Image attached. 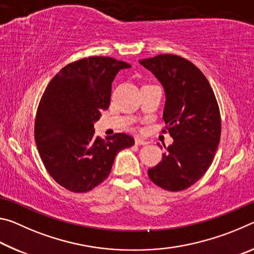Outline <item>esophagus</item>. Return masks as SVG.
Segmentation results:
<instances>
[{
  "label": "esophagus",
  "instance_id": "esophagus-1",
  "mask_svg": "<svg viewBox=\"0 0 254 254\" xmlns=\"http://www.w3.org/2000/svg\"><path fill=\"white\" fill-rule=\"evenodd\" d=\"M134 142H135V144H137V145H143V144H148V143H149L148 141L141 139V137H135Z\"/></svg>",
  "mask_w": 254,
  "mask_h": 254
}]
</instances>
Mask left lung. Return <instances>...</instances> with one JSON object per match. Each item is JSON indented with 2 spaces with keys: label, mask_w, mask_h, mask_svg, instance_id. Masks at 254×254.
<instances>
[{
  "label": "left lung",
  "mask_w": 254,
  "mask_h": 254,
  "mask_svg": "<svg viewBox=\"0 0 254 254\" xmlns=\"http://www.w3.org/2000/svg\"><path fill=\"white\" fill-rule=\"evenodd\" d=\"M139 63L165 88L162 132L174 139L162 161L148 170L149 178L166 190H184L203 177L216 153L222 130L217 100L203 72L180 56L163 54Z\"/></svg>",
  "instance_id": "obj_1"
}]
</instances>
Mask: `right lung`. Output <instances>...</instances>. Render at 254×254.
<instances>
[{
	"label": "right lung",
	"instance_id": "right-lung-1",
	"mask_svg": "<svg viewBox=\"0 0 254 254\" xmlns=\"http://www.w3.org/2000/svg\"><path fill=\"white\" fill-rule=\"evenodd\" d=\"M131 65L111 57L68 64L47 86L37 110L34 140L45 168L72 192L92 190L110 175L117 153L134 144L127 133L95 136L94 122L109 109L112 81Z\"/></svg>",
	"mask_w": 254,
	"mask_h": 254
}]
</instances>
